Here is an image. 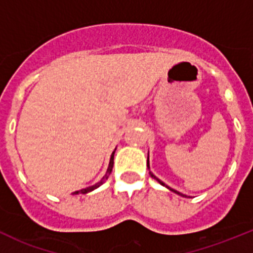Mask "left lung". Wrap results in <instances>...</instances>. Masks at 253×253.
<instances>
[{
  "instance_id": "left-lung-1",
  "label": "left lung",
  "mask_w": 253,
  "mask_h": 253,
  "mask_svg": "<svg viewBox=\"0 0 253 253\" xmlns=\"http://www.w3.org/2000/svg\"><path fill=\"white\" fill-rule=\"evenodd\" d=\"M148 169H149V164H148ZM149 174H150V176H152V177H153V178H155V180H157V181H158V182H159V183H160V185H163V186H165V187H168V186H167V185H164V183H163V182H162V181H160V180H159V178H157V177H155V176H154V175H153V174H152V172H149ZM168 188H169V190H171V191H172V192L177 193V195H181V193H180V192H177V191L172 190V188H170V187H168ZM181 196H183V195H181Z\"/></svg>"
}]
</instances>
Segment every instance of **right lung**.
Listing matches in <instances>:
<instances>
[{
	"label": "right lung",
	"mask_w": 253,
	"mask_h": 253,
	"mask_svg": "<svg viewBox=\"0 0 253 253\" xmlns=\"http://www.w3.org/2000/svg\"><path fill=\"white\" fill-rule=\"evenodd\" d=\"M114 154H115V150L114 152H112V154H111V159H110V164H109V168H108V171H106V174H105V176H104L103 178H101L100 181H99L98 183H95V185H93V186H90V187H86V188H83V190H81V191H76V192H73V195H78V193H88V192H90V191H93V190H95V188H98L99 186L100 185H103L104 182H105V180H108V177H109V175L111 174V171H112V167H114Z\"/></svg>",
	"instance_id": "add662e5"
}]
</instances>
